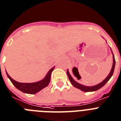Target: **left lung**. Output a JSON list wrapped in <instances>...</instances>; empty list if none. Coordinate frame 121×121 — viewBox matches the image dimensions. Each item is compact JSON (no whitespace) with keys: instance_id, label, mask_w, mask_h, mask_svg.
Returning <instances> with one entry per match:
<instances>
[{"instance_id":"obj_1","label":"left lung","mask_w":121,"mask_h":121,"mask_svg":"<svg viewBox=\"0 0 121 121\" xmlns=\"http://www.w3.org/2000/svg\"><path fill=\"white\" fill-rule=\"evenodd\" d=\"M112 56H113V64H112V69L111 70V72H110V74L108 75V76H107V78H105L104 79V81H102V82H100V84H97V85L94 86H91V87H89V86H83L81 84H79L77 82L74 80L73 79V78L70 75V73H69V71H67V75H68V77H69V79H70V81L71 82L72 85L74 86V87H76V88L79 89L80 90L84 92H93V91H97L98 89H100L101 87H103L104 85H105L108 81H109V79L111 78V77L112 76V74H113V72H114V67H115V59H114V54H112Z\"/></svg>"}]
</instances>
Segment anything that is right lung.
I'll use <instances>...</instances> for the list:
<instances>
[{"mask_svg": "<svg viewBox=\"0 0 121 121\" xmlns=\"http://www.w3.org/2000/svg\"><path fill=\"white\" fill-rule=\"evenodd\" d=\"M54 70V67L51 69L48 72L47 75L45 77V78L42 79V81H40L39 82H33V83H22V82H19L14 80L13 79L9 76L7 72V75L9 77L10 81L13 83V85L19 91H22V92L27 93V94H34L37 92H39L43 88H45L49 84L50 82L51 75V72Z\"/></svg>", "mask_w": 121, "mask_h": 121, "instance_id": "1", "label": "right lung"}]
</instances>
